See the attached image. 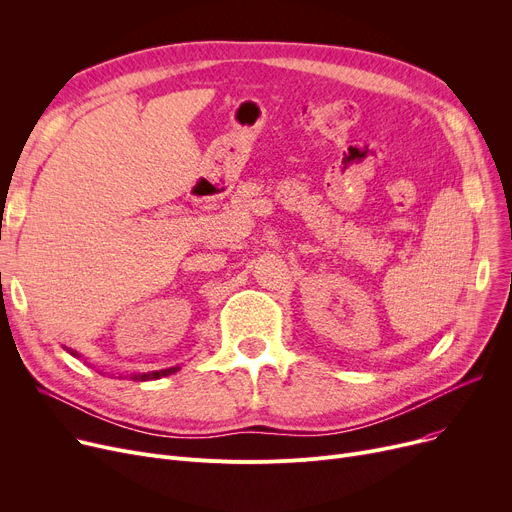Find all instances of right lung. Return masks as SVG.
<instances>
[{"label": "right lung", "instance_id": "obj_1", "mask_svg": "<svg viewBox=\"0 0 512 512\" xmlns=\"http://www.w3.org/2000/svg\"><path fill=\"white\" fill-rule=\"evenodd\" d=\"M66 351L72 355V357H78V353L76 351H72V348H66ZM180 367H170V369H159V371H149V373H134L132 375V380L134 382H149V380H159V378H164V375H170V373H176Z\"/></svg>", "mask_w": 512, "mask_h": 512}]
</instances>
